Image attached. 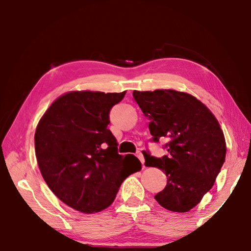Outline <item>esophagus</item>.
<instances>
[{
  "label": "esophagus",
  "mask_w": 251,
  "mask_h": 251,
  "mask_svg": "<svg viewBox=\"0 0 251 251\" xmlns=\"http://www.w3.org/2000/svg\"><path fill=\"white\" fill-rule=\"evenodd\" d=\"M136 155H137V158H138V159L141 161V163L144 164V163H145V158H144V154H142V151H141V150L137 151Z\"/></svg>",
  "instance_id": "34e87169"
}]
</instances>
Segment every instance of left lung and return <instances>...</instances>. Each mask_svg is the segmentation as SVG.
<instances>
[{
    "label": "left lung",
    "mask_w": 251,
    "mask_h": 251,
    "mask_svg": "<svg viewBox=\"0 0 251 251\" xmlns=\"http://www.w3.org/2000/svg\"><path fill=\"white\" fill-rule=\"evenodd\" d=\"M149 117L153 141L168 138L169 155L154 158L142 151L146 166L165 173L168 184L154 196L173 212H187L212 188L226 154V142L218 120L202 102L173 89L132 92Z\"/></svg>",
    "instance_id": "left-lung-1"
}]
</instances>
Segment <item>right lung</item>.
Masks as SVG:
<instances>
[{
	"mask_svg": "<svg viewBox=\"0 0 251 251\" xmlns=\"http://www.w3.org/2000/svg\"><path fill=\"white\" fill-rule=\"evenodd\" d=\"M125 93L66 92L37 125L34 149L43 179L58 199L82 213L110 207L123 180L141 170L134 154H119L107 129L112 106Z\"/></svg>",
	"mask_w": 251,
	"mask_h": 251,
	"instance_id": "obj_1",
	"label": "right lung"
}]
</instances>
